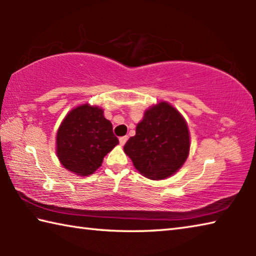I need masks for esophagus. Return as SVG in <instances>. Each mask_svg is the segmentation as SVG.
I'll return each instance as SVG.
<instances>
[{
    "mask_svg": "<svg viewBox=\"0 0 256 256\" xmlns=\"http://www.w3.org/2000/svg\"><path fill=\"white\" fill-rule=\"evenodd\" d=\"M126 141H128V136L120 138V146H124L125 144H126Z\"/></svg>",
    "mask_w": 256,
    "mask_h": 256,
    "instance_id": "1",
    "label": "esophagus"
}]
</instances>
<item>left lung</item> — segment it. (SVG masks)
I'll use <instances>...</instances> for the list:
<instances>
[{
    "instance_id": "left-lung-1",
    "label": "left lung",
    "mask_w": 256,
    "mask_h": 256,
    "mask_svg": "<svg viewBox=\"0 0 256 256\" xmlns=\"http://www.w3.org/2000/svg\"><path fill=\"white\" fill-rule=\"evenodd\" d=\"M190 131L183 115L167 102L144 112L136 136L124 146L136 170L149 180H166L180 170L190 154Z\"/></svg>"
}]
</instances>
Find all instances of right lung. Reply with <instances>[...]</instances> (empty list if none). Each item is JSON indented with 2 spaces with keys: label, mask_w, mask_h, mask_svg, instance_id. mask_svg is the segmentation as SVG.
<instances>
[{
  "label": "right lung",
  "mask_w": 256,
  "mask_h": 256,
  "mask_svg": "<svg viewBox=\"0 0 256 256\" xmlns=\"http://www.w3.org/2000/svg\"><path fill=\"white\" fill-rule=\"evenodd\" d=\"M118 144L104 110L82 104L68 112L56 133V154L68 172L79 176L94 174L104 157Z\"/></svg>",
  "instance_id": "obj_1"
}]
</instances>
